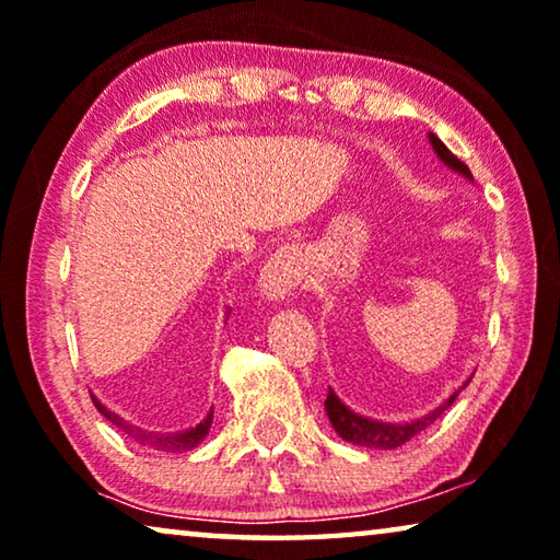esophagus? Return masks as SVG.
<instances>
[{"mask_svg": "<svg viewBox=\"0 0 560 560\" xmlns=\"http://www.w3.org/2000/svg\"><path fill=\"white\" fill-rule=\"evenodd\" d=\"M303 257L295 247L275 253L260 275V292L268 300H285L303 282Z\"/></svg>", "mask_w": 560, "mask_h": 560, "instance_id": "1", "label": "esophagus"}]
</instances>
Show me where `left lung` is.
Returning a JSON list of instances; mask_svg holds the SVG:
<instances>
[{
    "label": "left lung",
    "mask_w": 560,
    "mask_h": 560,
    "mask_svg": "<svg viewBox=\"0 0 560 560\" xmlns=\"http://www.w3.org/2000/svg\"><path fill=\"white\" fill-rule=\"evenodd\" d=\"M428 140H430V144H433V150L438 158H441L443 165H448L453 172H458V175H463L466 179H472L468 165H463V162L455 158V154L445 148V144L438 140L433 132H428ZM470 377L451 395L448 400L443 402V406H438L433 412H428V416H423V418L410 420V423H383V420L358 416V412H352L346 402L335 395L332 388L328 390V398H325V412H328L335 433H338L342 441H348L352 445H363V448L393 451V448H400L402 443H408L410 438H416L420 430H425L430 423H435V420L443 416V410H448L453 406V400L458 398V393L466 390Z\"/></svg>",
    "instance_id": "left-lung-1"
}]
</instances>
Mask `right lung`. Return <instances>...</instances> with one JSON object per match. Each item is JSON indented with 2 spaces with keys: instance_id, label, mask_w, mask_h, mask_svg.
Here are the masks:
<instances>
[{
  "instance_id": "add662e5",
  "label": "right lung",
  "mask_w": 560,
  "mask_h": 560,
  "mask_svg": "<svg viewBox=\"0 0 560 560\" xmlns=\"http://www.w3.org/2000/svg\"><path fill=\"white\" fill-rule=\"evenodd\" d=\"M92 402H94V408H97L112 425L122 430L125 435L135 438V441L140 445H148V448H152V451H165V453L192 451L202 443V438L210 433V425H212V410H210L208 418H205L202 423H197L190 430H179V433H148V430H140V428H135L130 423H125L122 418L115 416V412H109L105 406H102V402L94 398V395H92Z\"/></svg>"
}]
</instances>
